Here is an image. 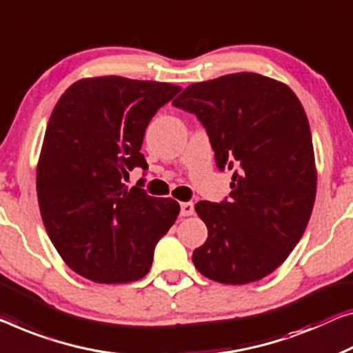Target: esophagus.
<instances>
[{"mask_svg": "<svg viewBox=\"0 0 353 353\" xmlns=\"http://www.w3.org/2000/svg\"><path fill=\"white\" fill-rule=\"evenodd\" d=\"M194 206L193 203H182L181 204V215L182 217H188V215H193Z\"/></svg>", "mask_w": 353, "mask_h": 353, "instance_id": "1", "label": "esophagus"}]
</instances>
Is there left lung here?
I'll list each match as a JSON object with an SVG mask.
<instances>
[{
  "instance_id": "obj_1",
  "label": "left lung",
  "mask_w": 353,
  "mask_h": 353,
  "mask_svg": "<svg viewBox=\"0 0 353 353\" xmlns=\"http://www.w3.org/2000/svg\"><path fill=\"white\" fill-rule=\"evenodd\" d=\"M206 128L220 170L238 168L230 199L194 204L208 239L194 268L230 285L277 270L301 239L317 192L307 115L285 83L234 72L188 85L172 101Z\"/></svg>"
}]
</instances>
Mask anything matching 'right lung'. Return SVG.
<instances>
[{
  "instance_id": "obj_1",
  "label": "right lung",
  "mask_w": 353,
  "mask_h": 353,
  "mask_svg": "<svg viewBox=\"0 0 353 353\" xmlns=\"http://www.w3.org/2000/svg\"><path fill=\"white\" fill-rule=\"evenodd\" d=\"M182 88L120 76L81 79L61 94L47 123L36 190L47 234L79 276L126 283L149 272L179 203L126 188L157 110Z\"/></svg>"
}]
</instances>
